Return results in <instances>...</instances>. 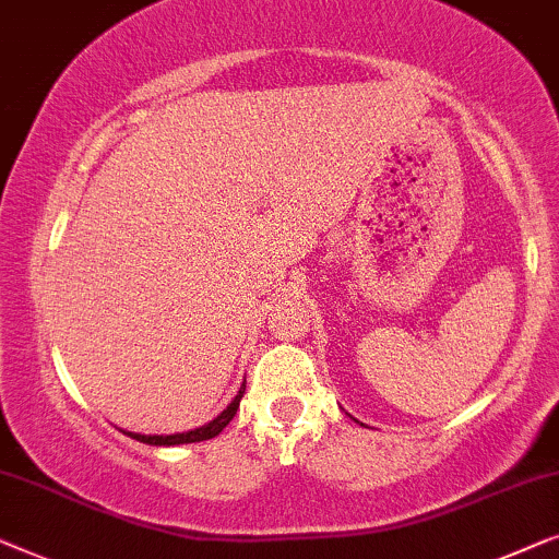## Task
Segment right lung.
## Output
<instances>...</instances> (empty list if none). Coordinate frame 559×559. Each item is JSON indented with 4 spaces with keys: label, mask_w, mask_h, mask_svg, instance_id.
I'll return each instance as SVG.
<instances>
[{
    "label": "right lung",
    "mask_w": 559,
    "mask_h": 559,
    "mask_svg": "<svg viewBox=\"0 0 559 559\" xmlns=\"http://www.w3.org/2000/svg\"><path fill=\"white\" fill-rule=\"evenodd\" d=\"M242 392H246V382L240 384L238 395L233 397V403L227 405L225 411L219 413L215 420L204 423V426L194 428V430H187V433H171V436H141V433H131V430H123V433L129 436V438H133V440H139V443H146V445H182V443H200V440H210V438H215V436L223 433V428L227 426V423H230V420L235 418V413H238V407H240V397H242Z\"/></svg>",
    "instance_id": "add662e5"
}]
</instances>
